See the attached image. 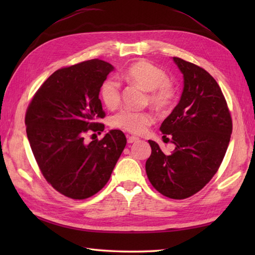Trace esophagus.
<instances>
[{
  "mask_svg": "<svg viewBox=\"0 0 255 255\" xmlns=\"http://www.w3.org/2000/svg\"><path fill=\"white\" fill-rule=\"evenodd\" d=\"M138 140H139V138H138V137L129 136V137H128V139H127V141H128V143H132V142H136V141H138Z\"/></svg>",
  "mask_w": 255,
  "mask_h": 255,
  "instance_id": "esophagus-1",
  "label": "esophagus"
}]
</instances>
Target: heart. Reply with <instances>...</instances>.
<instances>
[{
    "label": "heart",
    "mask_w": 255,
    "mask_h": 255,
    "mask_svg": "<svg viewBox=\"0 0 255 255\" xmlns=\"http://www.w3.org/2000/svg\"><path fill=\"white\" fill-rule=\"evenodd\" d=\"M124 79L148 91L150 104L158 110H165L174 101L175 91L169 82L167 74L151 62L141 60L133 63L124 73ZM100 95L107 108H116L121 103V84L115 79L105 80L101 86ZM153 119V115L149 112L125 108L112 117L111 125L122 130L140 134L147 130Z\"/></svg>",
    "instance_id": "obj_1"
}]
</instances>
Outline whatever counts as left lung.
<instances>
[{
	"instance_id": "1",
	"label": "left lung",
	"mask_w": 255,
	"mask_h": 255,
	"mask_svg": "<svg viewBox=\"0 0 255 255\" xmlns=\"http://www.w3.org/2000/svg\"><path fill=\"white\" fill-rule=\"evenodd\" d=\"M184 79L180 102L162 123L175 149L164 154L149 140L145 172L164 196L184 199L199 192L218 171L229 145L232 121L225 96L211 75L196 64L173 57ZM169 139V138H166Z\"/></svg>"
}]
</instances>
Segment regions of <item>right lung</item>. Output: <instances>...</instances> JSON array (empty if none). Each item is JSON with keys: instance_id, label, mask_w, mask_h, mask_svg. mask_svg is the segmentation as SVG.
Listing matches in <instances>:
<instances>
[{"instance_id": "1", "label": "right lung", "mask_w": 255, "mask_h": 255, "mask_svg": "<svg viewBox=\"0 0 255 255\" xmlns=\"http://www.w3.org/2000/svg\"><path fill=\"white\" fill-rule=\"evenodd\" d=\"M114 68L92 59L53 72L27 108V138L48 183L73 199L93 196L106 185L127 143L113 129L102 140L86 143L89 130L103 131L105 117L100 90Z\"/></svg>"}]
</instances>
